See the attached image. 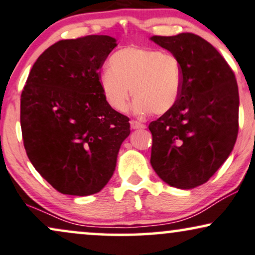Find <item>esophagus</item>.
<instances>
[{
  "instance_id": "obj_1",
  "label": "esophagus",
  "mask_w": 255,
  "mask_h": 255,
  "mask_svg": "<svg viewBox=\"0 0 255 255\" xmlns=\"http://www.w3.org/2000/svg\"><path fill=\"white\" fill-rule=\"evenodd\" d=\"M131 128H145V124L138 122V121H131L130 122Z\"/></svg>"
}]
</instances>
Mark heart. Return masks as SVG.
<instances>
[{
  "instance_id": "1",
  "label": "heart",
  "mask_w": 255,
  "mask_h": 255,
  "mask_svg": "<svg viewBox=\"0 0 255 255\" xmlns=\"http://www.w3.org/2000/svg\"><path fill=\"white\" fill-rule=\"evenodd\" d=\"M106 102L116 111L127 109L131 94L133 111L163 115L177 103L182 87V68L171 53L147 47H125L109 60V71L100 77Z\"/></svg>"
}]
</instances>
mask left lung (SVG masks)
I'll use <instances>...</instances> for the list:
<instances>
[{
	"mask_svg": "<svg viewBox=\"0 0 255 255\" xmlns=\"http://www.w3.org/2000/svg\"><path fill=\"white\" fill-rule=\"evenodd\" d=\"M151 40L178 58L182 87L174 108L149 124L150 163L165 183L193 189L218 171L237 142V79L218 49L196 34Z\"/></svg>",
	"mask_w": 255,
	"mask_h": 255,
	"instance_id": "left-lung-1",
	"label": "left lung"
}]
</instances>
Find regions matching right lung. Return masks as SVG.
<instances>
[{
	"instance_id": "right-lung-1",
	"label": "right lung",
	"mask_w": 255,
	"mask_h": 255,
	"mask_svg": "<svg viewBox=\"0 0 255 255\" xmlns=\"http://www.w3.org/2000/svg\"><path fill=\"white\" fill-rule=\"evenodd\" d=\"M116 46L108 35L58 41L37 58L22 90L27 156L61 194L102 190L130 134V119L109 105L100 86L99 70Z\"/></svg>"
}]
</instances>
